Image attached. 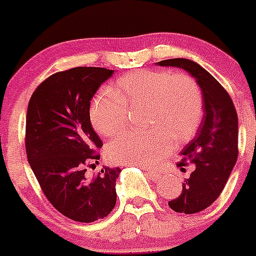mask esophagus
<instances>
[{"instance_id": "obj_1", "label": "esophagus", "mask_w": 256, "mask_h": 256, "mask_svg": "<svg viewBox=\"0 0 256 256\" xmlns=\"http://www.w3.org/2000/svg\"><path fill=\"white\" fill-rule=\"evenodd\" d=\"M146 172H147V174H148V176L154 177V180H158V178H161V174H160V172H157V171H154V170H148V168H147Z\"/></svg>"}]
</instances>
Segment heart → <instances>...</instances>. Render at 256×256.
<instances>
[{
    "label": "heart",
    "instance_id": "1",
    "mask_svg": "<svg viewBox=\"0 0 256 256\" xmlns=\"http://www.w3.org/2000/svg\"><path fill=\"white\" fill-rule=\"evenodd\" d=\"M146 108V132L128 134L106 147L109 161L152 166L164 158L177 140L194 135L203 118V94L194 78L168 70H134L102 88L90 104L92 126L105 138L122 132L128 110Z\"/></svg>",
    "mask_w": 256,
    "mask_h": 256
}]
</instances>
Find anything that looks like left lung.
Instances as JSON below:
<instances>
[{
    "label": "left lung",
    "mask_w": 256,
    "mask_h": 256,
    "mask_svg": "<svg viewBox=\"0 0 256 256\" xmlns=\"http://www.w3.org/2000/svg\"><path fill=\"white\" fill-rule=\"evenodd\" d=\"M161 66H177L194 76L202 89L204 116L197 135L182 150L177 167L194 164L182 183V192L170 200L177 213L193 214L208 208L223 192L238 160V115L230 95L204 68L190 59L158 62ZM183 170V168H182Z\"/></svg>",
    "instance_id": "8db88e82"
}]
</instances>
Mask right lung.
Returning a JSON list of instances; mask_svg holds the SVG:
<instances>
[{
  "label": "right lung",
  "instance_id": "add662e5",
  "mask_svg": "<svg viewBox=\"0 0 256 256\" xmlns=\"http://www.w3.org/2000/svg\"><path fill=\"white\" fill-rule=\"evenodd\" d=\"M112 73L98 66L58 72L28 102L24 142L30 168L49 203L80 223L105 218L116 204L121 168L104 167L92 178L85 174L102 147L90 122V100Z\"/></svg>",
  "mask_w": 256,
  "mask_h": 256
}]
</instances>
